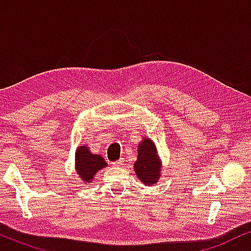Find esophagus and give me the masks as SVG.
<instances>
[{"label":"esophagus","instance_id":"obj_1","mask_svg":"<svg viewBox=\"0 0 251 251\" xmlns=\"http://www.w3.org/2000/svg\"><path fill=\"white\" fill-rule=\"evenodd\" d=\"M113 164V167H122L123 166V160L122 159H120V160H118V161H115V162H113L112 163Z\"/></svg>","mask_w":251,"mask_h":251}]
</instances>
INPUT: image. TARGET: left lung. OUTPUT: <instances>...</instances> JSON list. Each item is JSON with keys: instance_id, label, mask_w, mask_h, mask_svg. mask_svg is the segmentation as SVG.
Returning <instances> with one entry per match:
<instances>
[{"instance_id": "1", "label": "left lung", "mask_w": 251, "mask_h": 251, "mask_svg": "<svg viewBox=\"0 0 251 251\" xmlns=\"http://www.w3.org/2000/svg\"><path fill=\"white\" fill-rule=\"evenodd\" d=\"M136 176L143 184L151 186L157 183L161 173V161L152 140L144 138L138 145V156L133 164Z\"/></svg>"}]
</instances>
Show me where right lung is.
<instances>
[{"instance_id": "1", "label": "right lung", "mask_w": 251, "mask_h": 251, "mask_svg": "<svg viewBox=\"0 0 251 251\" xmlns=\"http://www.w3.org/2000/svg\"><path fill=\"white\" fill-rule=\"evenodd\" d=\"M107 166L104 157L98 154H92L88 146H78L75 152V170L80 179L85 184L91 183L94 176L99 170Z\"/></svg>"}]
</instances>
